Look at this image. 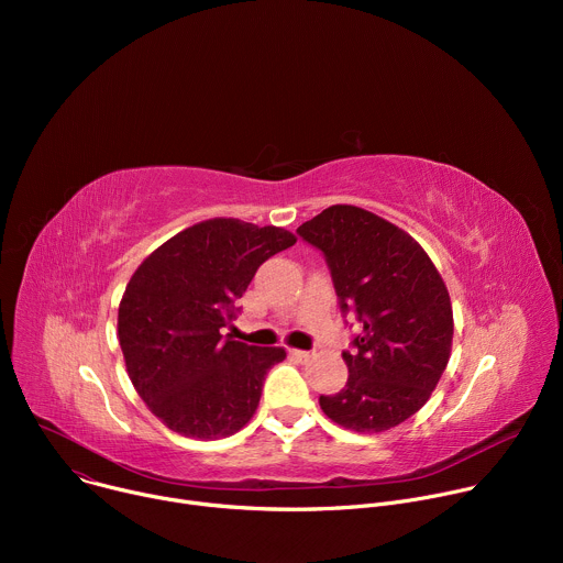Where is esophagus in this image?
Returning <instances> with one entry per match:
<instances>
[{
	"label": "esophagus",
	"instance_id": "1",
	"mask_svg": "<svg viewBox=\"0 0 563 563\" xmlns=\"http://www.w3.org/2000/svg\"><path fill=\"white\" fill-rule=\"evenodd\" d=\"M289 356H291V358H296V361H307V358L311 356V352H307V350H296V347H291V350H289Z\"/></svg>",
	"mask_w": 563,
	"mask_h": 563
}]
</instances>
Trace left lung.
<instances>
[{
    "mask_svg": "<svg viewBox=\"0 0 563 563\" xmlns=\"http://www.w3.org/2000/svg\"><path fill=\"white\" fill-rule=\"evenodd\" d=\"M325 254L343 311L363 323L350 376L320 410L352 432H385L417 415L432 396L452 352L448 287L417 240L389 220L332 205L298 227Z\"/></svg>",
    "mask_w": 563,
    "mask_h": 563,
    "instance_id": "obj_1",
    "label": "left lung"
}]
</instances>
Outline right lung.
Instances as JSON below:
<instances>
[{"label": "right lung", "mask_w": 563, "mask_h": 563, "mask_svg": "<svg viewBox=\"0 0 563 563\" xmlns=\"http://www.w3.org/2000/svg\"><path fill=\"white\" fill-rule=\"evenodd\" d=\"M283 227L211 218L169 238L133 272L120 307L118 341L146 408L189 439H224L258 410L263 380L283 347L222 336L256 269L291 247Z\"/></svg>", "instance_id": "add662e5"}]
</instances>
